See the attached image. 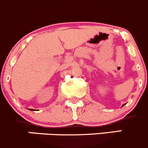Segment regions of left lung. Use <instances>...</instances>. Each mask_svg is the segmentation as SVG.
I'll return each instance as SVG.
<instances>
[{"instance_id": "obj_1", "label": "left lung", "mask_w": 148, "mask_h": 148, "mask_svg": "<svg viewBox=\"0 0 148 148\" xmlns=\"http://www.w3.org/2000/svg\"><path fill=\"white\" fill-rule=\"evenodd\" d=\"M124 105H123V106H124Z\"/></svg>"}]
</instances>
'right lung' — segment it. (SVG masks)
<instances>
[{"label": "right lung", "mask_w": 148, "mask_h": 148, "mask_svg": "<svg viewBox=\"0 0 148 148\" xmlns=\"http://www.w3.org/2000/svg\"><path fill=\"white\" fill-rule=\"evenodd\" d=\"M29 110H31V111H34V109H29Z\"/></svg>", "instance_id": "obj_1"}]
</instances>
